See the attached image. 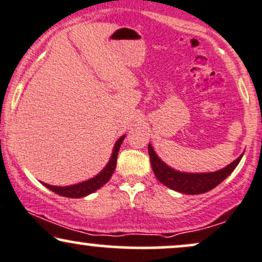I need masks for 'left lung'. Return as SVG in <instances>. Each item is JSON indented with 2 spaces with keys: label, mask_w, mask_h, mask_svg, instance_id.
Masks as SVG:
<instances>
[{
  "label": "left lung",
  "mask_w": 262,
  "mask_h": 262,
  "mask_svg": "<svg viewBox=\"0 0 262 262\" xmlns=\"http://www.w3.org/2000/svg\"><path fill=\"white\" fill-rule=\"evenodd\" d=\"M148 153L150 157L151 168H153L157 179L175 191L189 195L203 194V192L214 189L234 171V169L236 168L241 158H243V154H241L236 160L229 164L228 166H225L221 170L214 171V173H182V171L174 170L173 168L166 165L155 154L153 146L150 144L148 146Z\"/></svg>",
  "instance_id": "left-lung-1"
}]
</instances>
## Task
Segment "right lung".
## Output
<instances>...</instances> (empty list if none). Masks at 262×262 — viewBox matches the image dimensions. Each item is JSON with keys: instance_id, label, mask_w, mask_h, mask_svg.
I'll use <instances>...</instances> for the list:
<instances>
[{"instance_id": "1", "label": "right lung", "mask_w": 262, "mask_h": 262, "mask_svg": "<svg viewBox=\"0 0 262 262\" xmlns=\"http://www.w3.org/2000/svg\"><path fill=\"white\" fill-rule=\"evenodd\" d=\"M124 138L125 136H123L117 140L116 145H114L113 148V153H112L111 159H109V162L107 165H105V168L103 169L98 175L92 178V179L85 180V182H82L79 184H74V185H70V186H53V185H50V184H45V183H43V185L53 192H56V194L61 195V196H66V198H83V196H87L89 194H92V192H94L96 190H98L99 188H102V186L104 185L109 179H111L112 174L114 173V169H116V165H117L118 151H119V148L120 145H122Z\"/></svg>"}]
</instances>
